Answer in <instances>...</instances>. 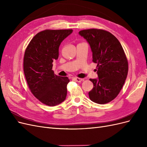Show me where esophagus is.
<instances>
[{"instance_id":"34e87169","label":"esophagus","mask_w":147,"mask_h":147,"mask_svg":"<svg viewBox=\"0 0 147 147\" xmlns=\"http://www.w3.org/2000/svg\"><path fill=\"white\" fill-rule=\"evenodd\" d=\"M74 80H75L77 82H81L82 81H83V78H78V77H74L73 78Z\"/></svg>"}]
</instances>
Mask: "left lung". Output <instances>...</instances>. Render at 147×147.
<instances>
[{"label":"left lung","mask_w":147,"mask_h":147,"mask_svg":"<svg viewBox=\"0 0 147 147\" xmlns=\"http://www.w3.org/2000/svg\"><path fill=\"white\" fill-rule=\"evenodd\" d=\"M79 34L89 43L92 62L97 64V79H90L94 84L89 92L95 103L105 104L113 100L122 89L128 72V62L118 40L103 29L82 30Z\"/></svg>","instance_id":"obj_1"}]
</instances>
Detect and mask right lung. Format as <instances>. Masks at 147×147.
<instances>
[{
  "mask_svg": "<svg viewBox=\"0 0 147 147\" xmlns=\"http://www.w3.org/2000/svg\"><path fill=\"white\" fill-rule=\"evenodd\" d=\"M72 29H47L37 33L26 48L24 73L29 88L42 103L48 106L61 104L67 96V77H59L52 70L59 56V47Z\"/></svg>",
  "mask_w": 147,
  "mask_h": 147,
  "instance_id": "add662e5",
  "label": "right lung"
}]
</instances>
